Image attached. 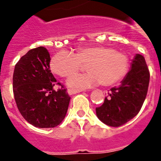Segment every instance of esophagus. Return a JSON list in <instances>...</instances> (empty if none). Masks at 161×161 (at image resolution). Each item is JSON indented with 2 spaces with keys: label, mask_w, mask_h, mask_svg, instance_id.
<instances>
[{
  "label": "esophagus",
  "mask_w": 161,
  "mask_h": 161,
  "mask_svg": "<svg viewBox=\"0 0 161 161\" xmlns=\"http://www.w3.org/2000/svg\"><path fill=\"white\" fill-rule=\"evenodd\" d=\"M82 90H75V89H68L67 90V93H68V94H70V95H71V94H77V93H79V92H82Z\"/></svg>",
  "instance_id": "obj_1"
}]
</instances>
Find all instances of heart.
Wrapping results in <instances>:
<instances>
[{"label": "heart", "mask_w": 161, "mask_h": 161, "mask_svg": "<svg viewBox=\"0 0 161 161\" xmlns=\"http://www.w3.org/2000/svg\"><path fill=\"white\" fill-rule=\"evenodd\" d=\"M52 72L63 78H70L86 66L88 73L75 75L67 81V86L86 89L103 84L109 86L122 80L130 68L127 55L106 46L80 47L75 53L58 52L51 60Z\"/></svg>", "instance_id": "obj_1"}]
</instances>
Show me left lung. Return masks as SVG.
Returning <instances> with one entry per match:
<instances>
[{
    "label": "left lung",
    "instance_id": "1",
    "mask_svg": "<svg viewBox=\"0 0 161 161\" xmlns=\"http://www.w3.org/2000/svg\"><path fill=\"white\" fill-rule=\"evenodd\" d=\"M149 77L145 58L136 54L121 84L111 88L104 103L96 108L98 119L107 125L118 127L134 118L146 97Z\"/></svg>",
    "mask_w": 161,
    "mask_h": 161
}]
</instances>
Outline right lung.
I'll list each match as a JSON object with an SVG mask.
<instances>
[{
    "instance_id": "right-lung-1",
    "label": "right lung",
    "mask_w": 161,
    "mask_h": 161,
    "mask_svg": "<svg viewBox=\"0 0 161 161\" xmlns=\"http://www.w3.org/2000/svg\"><path fill=\"white\" fill-rule=\"evenodd\" d=\"M50 61L48 51L39 47L22 56L13 72V94L18 109L37 128L58 125L70 103V96L63 86L58 91L54 90L57 81L51 72Z\"/></svg>"
}]
</instances>
